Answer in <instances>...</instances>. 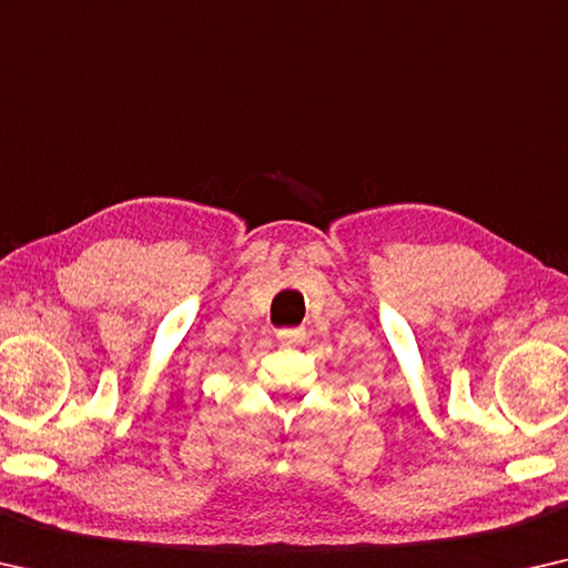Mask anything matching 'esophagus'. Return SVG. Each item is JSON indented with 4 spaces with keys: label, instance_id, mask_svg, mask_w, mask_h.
<instances>
[{
    "label": "esophagus",
    "instance_id": "esophagus-1",
    "mask_svg": "<svg viewBox=\"0 0 568 568\" xmlns=\"http://www.w3.org/2000/svg\"><path fill=\"white\" fill-rule=\"evenodd\" d=\"M278 339H284V343H300V339L304 337V329L300 327H292V329H278Z\"/></svg>",
    "mask_w": 568,
    "mask_h": 568
}]
</instances>
